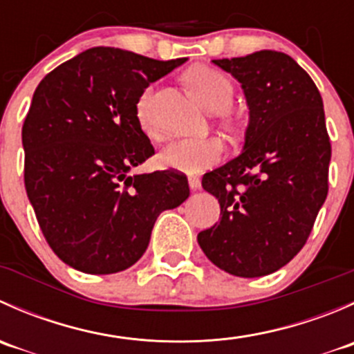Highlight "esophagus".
<instances>
[{
  "instance_id": "esophagus-1",
  "label": "esophagus",
  "mask_w": 354,
  "mask_h": 354,
  "mask_svg": "<svg viewBox=\"0 0 354 354\" xmlns=\"http://www.w3.org/2000/svg\"><path fill=\"white\" fill-rule=\"evenodd\" d=\"M188 185H190L192 190H200L202 183H200V178L197 176H188Z\"/></svg>"
}]
</instances>
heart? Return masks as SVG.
<instances>
[{
  "label": "heart",
  "instance_id": "heart-1",
  "mask_svg": "<svg viewBox=\"0 0 354 354\" xmlns=\"http://www.w3.org/2000/svg\"><path fill=\"white\" fill-rule=\"evenodd\" d=\"M198 101L210 113H224L233 104L234 88L230 78L210 66H194L185 75ZM137 120L149 137H156L157 127L152 114V88H147L137 101ZM224 145L219 138H180L167 144L157 156V162L166 169L180 173H198L219 162Z\"/></svg>",
  "mask_w": 354,
  "mask_h": 354
}]
</instances>
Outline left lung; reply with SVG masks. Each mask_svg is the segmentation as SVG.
Wrapping results in <instances>:
<instances>
[{
    "mask_svg": "<svg viewBox=\"0 0 354 354\" xmlns=\"http://www.w3.org/2000/svg\"><path fill=\"white\" fill-rule=\"evenodd\" d=\"M241 84L250 109L243 151L203 174L221 219L197 240L207 259L238 277L284 267L308 240L329 190L330 140L320 92L279 51L212 59Z\"/></svg>",
    "mask_w": 354,
    "mask_h": 354,
    "instance_id": "left-lung-1",
    "label": "left lung"
}]
</instances>
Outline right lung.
<instances>
[{"label":"right lung","mask_w":354,"mask_h":354,"mask_svg":"<svg viewBox=\"0 0 354 354\" xmlns=\"http://www.w3.org/2000/svg\"><path fill=\"white\" fill-rule=\"evenodd\" d=\"M185 62L99 46L55 68L35 88L22 128L25 190L46 241L73 269L131 267L159 214L190 195L178 171L130 174L154 154L137 101Z\"/></svg>","instance_id":"1"}]
</instances>
